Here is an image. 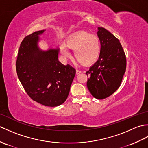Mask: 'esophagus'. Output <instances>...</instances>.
Masks as SVG:
<instances>
[{
    "mask_svg": "<svg viewBox=\"0 0 148 148\" xmlns=\"http://www.w3.org/2000/svg\"><path fill=\"white\" fill-rule=\"evenodd\" d=\"M81 72V71H80V70H78V69H77L76 70V74H80Z\"/></svg>",
    "mask_w": 148,
    "mask_h": 148,
    "instance_id": "1",
    "label": "esophagus"
}]
</instances>
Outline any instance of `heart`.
Wrapping results in <instances>:
<instances>
[{
    "label": "heart",
    "instance_id": "heart-1",
    "mask_svg": "<svg viewBox=\"0 0 148 148\" xmlns=\"http://www.w3.org/2000/svg\"><path fill=\"white\" fill-rule=\"evenodd\" d=\"M60 51L66 57L70 56L69 49L74 50L76 60L84 65H88L98 60L101 51V43L98 36L79 32L73 34L60 44Z\"/></svg>",
    "mask_w": 148,
    "mask_h": 148
}]
</instances>
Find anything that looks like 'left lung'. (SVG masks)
Listing matches in <instances>:
<instances>
[{
	"mask_svg": "<svg viewBox=\"0 0 148 148\" xmlns=\"http://www.w3.org/2000/svg\"><path fill=\"white\" fill-rule=\"evenodd\" d=\"M97 35L101 43L99 58L89 69L87 87L97 99H103L120 86L126 71V55L119 40L108 30L99 27Z\"/></svg>",
	"mask_w": 148,
	"mask_h": 148,
	"instance_id": "1",
	"label": "left lung"
}]
</instances>
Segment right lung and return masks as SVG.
Wrapping results in <instances>:
<instances>
[{"label": "right lung", "mask_w": 148, "mask_h": 148, "mask_svg": "<svg viewBox=\"0 0 148 148\" xmlns=\"http://www.w3.org/2000/svg\"><path fill=\"white\" fill-rule=\"evenodd\" d=\"M45 30L26 36L19 49L16 69L22 86L31 99L40 104L55 107L67 99L76 74L71 65L58 60V49H39V36Z\"/></svg>", "instance_id": "1"}]
</instances>
